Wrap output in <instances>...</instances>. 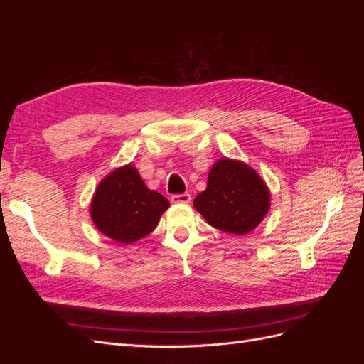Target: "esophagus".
Returning a JSON list of instances; mask_svg holds the SVG:
<instances>
[{"mask_svg":"<svg viewBox=\"0 0 364 364\" xmlns=\"http://www.w3.org/2000/svg\"><path fill=\"white\" fill-rule=\"evenodd\" d=\"M173 203H190L191 200V196L188 193H183V194H173L171 199Z\"/></svg>","mask_w":364,"mask_h":364,"instance_id":"34e87169","label":"esophagus"}]
</instances>
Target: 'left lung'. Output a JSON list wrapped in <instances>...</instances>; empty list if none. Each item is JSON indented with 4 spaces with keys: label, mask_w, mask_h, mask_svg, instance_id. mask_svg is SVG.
Segmentation results:
<instances>
[{
    "label": "left lung",
    "mask_w": 364,
    "mask_h": 364,
    "mask_svg": "<svg viewBox=\"0 0 364 364\" xmlns=\"http://www.w3.org/2000/svg\"><path fill=\"white\" fill-rule=\"evenodd\" d=\"M194 208L211 226L245 235L269 213L270 191L249 165L222 158L209 171L206 190L196 196Z\"/></svg>",
    "instance_id": "1"
}]
</instances>
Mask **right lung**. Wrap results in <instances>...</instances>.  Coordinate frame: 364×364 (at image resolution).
I'll list each match as a JSON object with an SVG mask.
<instances>
[{
	"label": "right lung",
	"instance_id": "1",
	"mask_svg": "<svg viewBox=\"0 0 364 364\" xmlns=\"http://www.w3.org/2000/svg\"><path fill=\"white\" fill-rule=\"evenodd\" d=\"M170 202L149 190L132 165L115 168L98 183L91 202L97 229L118 243L132 245L156 228Z\"/></svg>",
	"mask_w": 364,
	"mask_h": 364
}]
</instances>
